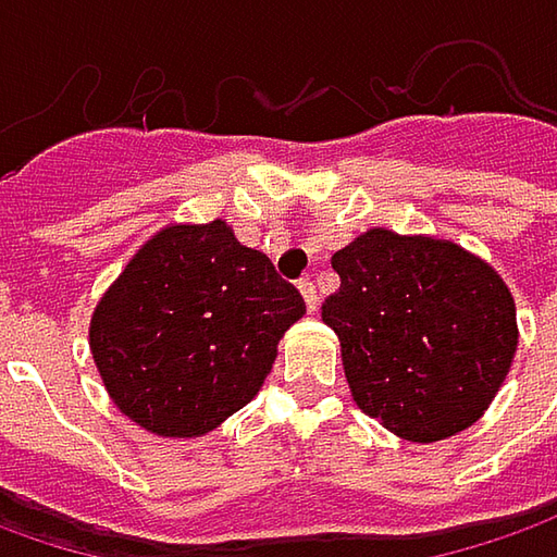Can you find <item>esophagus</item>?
<instances>
[{"mask_svg": "<svg viewBox=\"0 0 557 557\" xmlns=\"http://www.w3.org/2000/svg\"><path fill=\"white\" fill-rule=\"evenodd\" d=\"M297 290L304 294V304H307V310L315 312V307H319V294H315V285H312L310 278H300V282H297Z\"/></svg>", "mask_w": 557, "mask_h": 557, "instance_id": "1", "label": "esophagus"}]
</instances>
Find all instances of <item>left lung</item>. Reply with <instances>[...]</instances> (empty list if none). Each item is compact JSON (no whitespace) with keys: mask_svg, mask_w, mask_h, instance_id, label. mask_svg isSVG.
Segmentation results:
<instances>
[{"mask_svg":"<svg viewBox=\"0 0 557 557\" xmlns=\"http://www.w3.org/2000/svg\"><path fill=\"white\" fill-rule=\"evenodd\" d=\"M341 288L322 322L341 341L356 406L396 437L434 443L471 428L518 350L515 297L465 247L369 228L332 257Z\"/></svg>","mask_w":557,"mask_h":557,"instance_id":"8db88e82","label":"left lung"}]
</instances>
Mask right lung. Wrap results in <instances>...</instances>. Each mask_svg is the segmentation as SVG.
<instances>
[{
    "label": "right lung",
    "mask_w": 557,
    "mask_h": 557,
    "mask_svg": "<svg viewBox=\"0 0 557 557\" xmlns=\"http://www.w3.org/2000/svg\"><path fill=\"white\" fill-rule=\"evenodd\" d=\"M304 312L223 220L166 225L98 300L89 347L123 416L158 437H203L257 396Z\"/></svg>",
    "instance_id": "add662e5"
}]
</instances>
